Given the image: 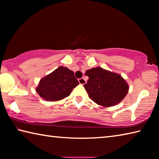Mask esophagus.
Returning a JSON list of instances; mask_svg holds the SVG:
<instances>
[{
    "label": "esophagus",
    "instance_id": "34e87169",
    "mask_svg": "<svg viewBox=\"0 0 159 159\" xmlns=\"http://www.w3.org/2000/svg\"><path fill=\"white\" fill-rule=\"evenodd\" d=\"M79 82L80 84L84 85L86 83V80L84 79V78H81V79H79Z\"/></svg>",
    "mask_w": 159,
    "mask_h": 159
}]
</instances>
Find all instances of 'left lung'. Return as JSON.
Instances as JSON below:
<instances>
[{"mask_svg": "<svg viewBox=\"0 0 159 159\" xmlns=\"http://www.w3.org/2000/svg\"><path fill=\"white\" fill-rule=\"evenodd\" d=\"M85 75L89 79L83 86L89 98L99 105L114 106L127 95L129 87L119 74L96 67L87 70Z\"/></svg>", "mask_w": 159, "mask_h": 159, "instance_id": "obj_1", "label": "left lung"}]
</instances>
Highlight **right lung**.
<instances>
[{"label": "right lung", "mask_w": 159, "mask_h": 159, "mask_svg": "<svg viewBox=\"0 0 159 159\" xmlns=\"http://www.w3.org/2000/svg\"><path fill=\"white\" fill-rule=\"evenodd\" d=\"M79 84L74 71L60 66L40 80L36 92L47 101H57L68 97Z\"/></svg>", "instance_id": "add662e5"}]
</instances>
